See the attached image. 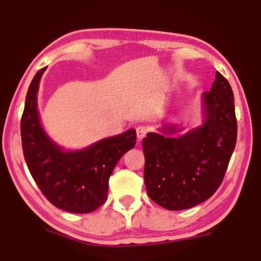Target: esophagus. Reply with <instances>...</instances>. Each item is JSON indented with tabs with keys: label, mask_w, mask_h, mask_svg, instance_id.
I'll return each instance as SVG.
<instances>
[{
	"label": "esophagus",
	"mask_w": 261,
	"mask_h": 261,
	"mask_svg": "<svg viewBox=\"0 0 261 261\" xmlns=\"http://www.w3.org/2000/svg\"><path fill=\"white\" fill-rule=\"evenodd\" d=\"M136 132H137L138 142H141L142 139L146 136V132H148V127L144 126V125H138L137 129H136Z\"/></svg>",
	"instance_id": "34e87169"
}]
</instances>
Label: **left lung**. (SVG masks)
I'll return each mask as SVG.
<instances>
[{
  "label": "left lung",
  "mask_w": 261,
  "mask_h": 261,
  "mask_svg": "<svg viewBox=\"0 0 261 261\" xmlns=\"http://www.w3.org/2000/svg\"><path fill=\"white\" fill-rule=\"evenodd\" d=\"M203 124L186 134L164 125L161 134L143 138L144 182L153 202L169 211L202 203L225 177L237 144L238 125L229 83L216 72L212 89L202 94Z\"/></svg>",
  "instance_id": "1"
}]
</instances>
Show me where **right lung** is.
I'll return each instance as SVG.
<instances>
[{"label":"right lung","instance_id":"obj_1","mask_svg":"<svg viewBox=\"0 0 261 261\" xmlns=\"http://www.w3.org/2000/svg\"><path fill=\"white\" fill-rule=\"evenodd\" d=\"M45 69L36 73L25 97L21 118L23 156L50 203L62 211L86 214L108 199L110 176L120 157L135 146L136 130L104 138L78 151H65L52 142L40 123L36 94Z\"/></svg>","mask_w":261,"mask_h":261}]
</instances>
